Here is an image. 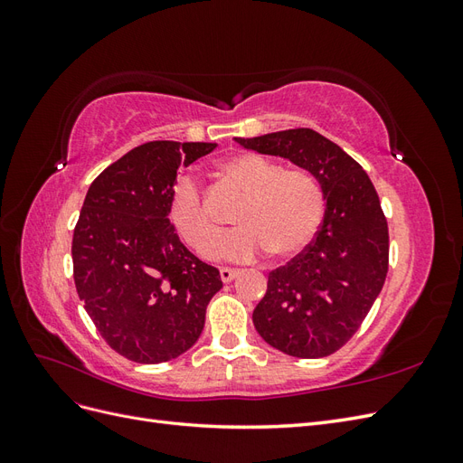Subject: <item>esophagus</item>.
Instances as JSON below:
<instances>
[{"instance_id": "obj_1", "label": "esophagus", "mask_w": 463, "mask_h": 463, "mask_svg": "<svg viewBox=\"0 0 463 463\" xmlns=\"http://www.w3.org/2000/svg\"><path fill=\"white\" fill-rule=\"evenodd\" d=\"M237 276H240V270H233V269H220V278L222 282H232V279H235Z\"/></svg>"}]
</instances>
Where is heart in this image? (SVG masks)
<instances>
[{"mask_svg":"<svg viewBox=\"0 0 463 463\" xmlns=\"http://www.w3.org/2000/svg\"><path fill=\"white\" fill-rule=\"evenodd\" d=\"M220 172L240 185L247 199L235 216L240 228L220 241L218 257L245 262L270 250L286 259L311 243L325 214V193L311 172L282 167L253 152L226 158ZM170 220L194 250L203 255L213 250L218 228L208 214L201 187L189 175L179 177L172 189Z\"/></svg>","mask_w":463,"mask_h":463,"instance_id":"b5f03b06","label":"heart"}]
</instances>
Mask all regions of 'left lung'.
<instances>
[{
	"mask_svg": "<svg viewBox=\"0 0 463 463\" xmlns=\"http://www.w3.org/2000/svg\"><path fill=\"white\" fill-rule=\"evenodd\" d=\"M233 141L311 172L325 193V218L299 257L272 270L253 311L260 338L282 354L318 359L357 332L388 272V223L363 167L313 129Z\"/></svg>",
	"mask_w": 463,
	"mask_h": 463,
	"instance_id": "left-lung-1",
	"label": "left lung"
}]
</instances>
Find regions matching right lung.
<instances>
[{"label":"right lung","mask_w":463,"mask_h":463,"mask_svg":"<svg viewBox=\"0 0 463 463\" xmlns=\"http://www.w3.org/2000/svg\"><path fill=\"white\" fill-rule=\"evenodd\" d=\"M216 143L152 141L98 175L73 233L77 293L111 349L135 363L185 354L204 328L220 272L179 241L170 194L181 165Z\"/></svg>","instance_id":"right-lung-1"}]
</instances>
